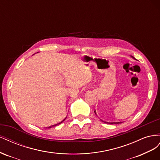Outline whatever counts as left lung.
<instances>
[{
	"label": "left lung",
	"mask_w": 160,
	"mask_h": 160,
	"mask_svg": "<svg viewBox=\"0 0 160 160\" xmlns=\"http://www.w3.org/2000/svg\"><path fill=\"white\" fill-rule=\"evenodd\" d=\"M105 123H110V124H118V123H121L122 122H113V123H108V122H105Z\"/></svg>",
	"instance_id": "1"
}]
</instances>
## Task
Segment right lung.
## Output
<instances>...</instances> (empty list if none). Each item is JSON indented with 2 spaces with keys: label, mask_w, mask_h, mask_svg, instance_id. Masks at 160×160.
<instances>
[{
  "label": "right lung",
  "mask_w": 160,
  "mask_h": 160,
  "mask_svg": "<svg viewBox=\"0 0 160 160\" xmlns=\"http://www.w3.org/2000/svg\"><path fill=\"white\" fill-rule=\"evenodd\" d=\"M65 119L63 120V121H65ZM63 121H62L61 122H60V123H57V124H55V125H52V126H50V127H48V128H52V127H54V126H56V125H59V124H60V123H61L62 122H63Z\"/></svg>",
  "instance_id": "add662e5"
}]
</instances>
